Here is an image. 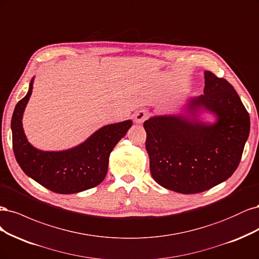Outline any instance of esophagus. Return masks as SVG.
<instances>
[{
    "mask_svg": "<svg viewBox=\"0 0 259 259\" xmlns=\"http://www.w3.org/2000/svg\"><path fill=\"white\" fill-rule=\"evenodd\" d=\"M148 117V112L145 110H141L135 114V121L137 123H142Z\"/></svg>",
    "mask_w": 259,
    "mask_h": 259,
    "instance_id": "obj_1",
    "label": "esophagus"
}]
</instances>
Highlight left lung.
Here are the masks:
<instances>
[{
    "instance_id": "obj_1",
    "label": "left lung",
    "mask_w": 259,
    "mask_h": 259,
    "mask_svg": "<svg viewBox=\"0 0 259 259\" xmlns=\"http://www.w3.org/2000/svg\"><path fill=\"white\" fill-rule=\"evenodd\" d=\"M203 95L191 98L187 115L154 116L144 122L149 169L160 186L198 194L228 180L238 168L249 135V116L237 91L225 78L204 72ZM204 109L215 115L197 119Z\"/></svg>"
}]
</instances>
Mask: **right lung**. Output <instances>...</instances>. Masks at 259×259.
I'll use <instances>...</instances> for the list:
<instances>
[{"label": "right lung", "instance_id": "add662e5", "mask_svg": "<svg viewBox=\"0 0 259 259\" xmlns=\"http://www.w3.org/2000/svg\"><path fill=\"white\" fill-rule=\"evenodd\" d=\"M33 81L34 77L31 79L26 97L16 105L12 117L16 160L28 177L54 193L76 194L96 187L107 173L111 152L126 136L132 121L106 124L81 144L65 151H40L29 143L22 128V116L32 95Z\"/></svg>", "mask_w": 259, "mask_h": 259}]
</instances>
